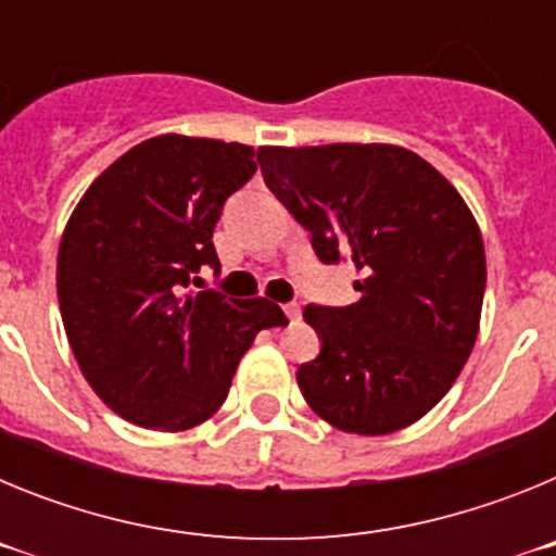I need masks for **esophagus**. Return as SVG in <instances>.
Returning <instances> with one entry per match:
<instances>
[{
	"label": "esophagus",
	"instance_id": "esophagus-1",
	"mask_svg": "<svg viewBox=\"0 0 556 556\" xmlns=\"http://www.w3.org/2000/svg\"><path fill=\"white\" fill-rule=\"evenodd\" d=\"M283 314H287L289 320H301V306H298V303H287V306H283Z\"/></svg>",
	"mask_w": 556,
	"mask_h": 556
}]
</instances>
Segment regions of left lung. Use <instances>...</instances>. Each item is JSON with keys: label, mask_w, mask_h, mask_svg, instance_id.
Returning <instances> with one entry per match:
<instances>
[{"label": "left lung", "mask_w": 556, "mask_h": 556, "mask_svg": "<svg viewBox=\"0 0 556 556\" xmlns=\"http://www.w3.org/2000/svg\"><path fill=\"white\" fill-rule=\"evenodd\" d=\"M264 184L323 264L353 262L351 306L303 308L320 337L298 387L348 434L406 429L454 387L484 301V244L459 191L392 144L262 147Z\"/></svg>", "instance_id": "8db88e82"}]
</instances>
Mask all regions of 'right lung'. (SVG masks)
<instances>
[{
  "mask_svg": "<svg viewBox=\"0 0 556 556\" xmlns=\"http://www.w3.org/2000/svg\"><path fill=\"white\" fill-rule=\"evenodd\" d=\"M255 166L248 144L155 136L88 186L58 250V303L91 390L125 420L184 431L228 397L262 328L287 326L267 298L200 287L219 275L214 228Z\"/></svg>",
  "mask_w": 556,
  "mask_h": 556,
  "instance_id": "1",
  "label": "right lung"
}]
</instances>
